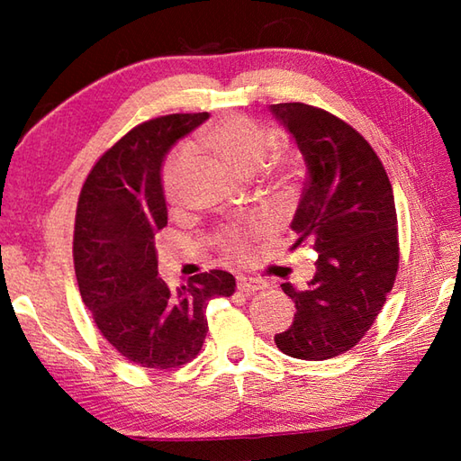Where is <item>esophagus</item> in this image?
Returning <instances> with one entry per match:
<instances>
[{"instance_id":"1","label":"esophagus","mask_w":461,"mask_h":461,"mask_svg":"<svg viewBox=\"0 0 461 461\" xmlns=\"http://www.w3.org/2000/svg\"><path fill=\"white\" fill-rule=\"evenodd\" d=\"M267 285L259 279H248V277H240L238 279V291L246 293V295H249V293H256V291H263Z\"/></svg>"}]
</instances>
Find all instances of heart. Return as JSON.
<instances>
[{
	"label": "heart",
	"instance_id": "obj_1",
	"mask_svg": "<svg viewBox=\"0 0 461 461\" xmlns=\"http://www.w3.org/2000/svg\"><path fill=\"white\" fill-rule=\"evenodd\" d=\"M202 142L223 156L233 168L241 174H253L258 172L267 160V154L273 146L271 132L261 126L258 121L249 119L246 114H228L213 122L208 131L203 132ZM192 160V149L188 144H182L176 149L168 160H166L162 168V185L164 194L170 202L178 200L182 182L185 176V168ZM297 170L295 156L281 154L279 158L273 162V174L279 180H289ZM271 230V220L261 215V218H253L246 223L230 225L223 228L215 243L221 248V251L228 258L233 259H246L253 248V243L259 241L266 233Z\"/></svg>",
	"mask_w": 461,
	"mask_h": 461
}]
</instances>
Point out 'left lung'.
<instances>
[{
	"label": "left lung",
	"mask_w": 461,
	"mask_h": 461,
	"mask_svg": "<svg viewBox=\"0 0 461 461\" xmlns=\"http://www.w3.org/2000/svg\"><path fill=\"white\" fill-rule=\"evenodd\" d=\"M307 164L291 230L319 253L305 291L283 283L295 321L276 335L281 352L327 360L350 350L384 307L398 271L393 185L376 152L350 124L303 103L271 104Z\"/></svg>",
	"instance_id": "obj_1"
}]
</instances>
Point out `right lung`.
I'll list each match as a JSON object with an SVG mask.
<instances>
[{
	"label": "right lung",
	"mask_w": 461,
	"mask_h": 461,
	"mask_svg": "<svg viewBox=\"0 0 461 461\" xmlns=\"http://www.w3.org/2000/svg\"><path fill=\"white\" fill-rule=\"evenodd\" d=\"M208 116L166 114L134 126L96 160L77 203L73 259L83 303L103 337L144 368L190 362L208 332V303L236 291L221 269L176 289L158 277L154 236L168 223L164 156Z\"/></svg>",
	"instance_id": "obj_1"
}]
</instances>
